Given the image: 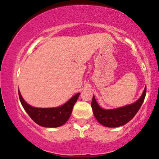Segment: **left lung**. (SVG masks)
I'll list each match as a JSON object with an SVG mask.
<instances>
[{
    "label": "left lung",
    "instance_id": "left-lung-1",
    "mask_svg": "<svg viewBox=\"0 0 159 159\" xmlns=\"http://www.w3.org/2000/svg\"><path fill=\"white\" fill-rule=\"evenodd\" d=\"M146 94V86L141 97L132 104L114 109H104L99 106L93 96L92 104L93 113L99 124L107 127H118L128 123L134 118L143 105Z\"/></svg>",
    "mask_w": 159,
    "mask_h": 159
}]
</instances>
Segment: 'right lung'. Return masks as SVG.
Instances as JSON below:
<instances>
[{
    "label": "right lung",
    "instance_id": "add662e5",
    "mask_svg": "<svg viewBox=\"0 0 159 159\" xmlns=\"http://www.w3.org/2000/svg\"><path fill=\"white\" fill-rule=\"evenodd\" d=\"M78 93L72 97L66 103L56 107H35L27 104L19 90V97L22 107L34 122L43 127L55 128L62 126L69 119L72 113L73 106L79 97Z\"/></svg>",
    "mask_w": 159,
    "mask_h": 159
}]
</instances>
